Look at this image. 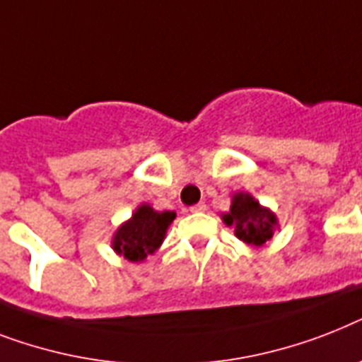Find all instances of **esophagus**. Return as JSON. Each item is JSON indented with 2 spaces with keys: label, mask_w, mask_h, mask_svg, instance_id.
Masks as SVG:
<instances>
[{
  "label": "esophagus",
  "mask_w": 362,
  "mask_h": 362,
  "mask_svg": "<svg viewBox=\"0 0 362 362\" xmlns=\"http://www.w3.org/2000/svg\"><path fill=\"white\" fill-rule=\"evenodd\" d=\"M190 211H192V213H202V211H205V204L204 202H199V204L192 205V207H190Z\"/></svg>",
  "instance_id": "34e87169"
}]
</instances>
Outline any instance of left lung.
I'll list each match as a JSON object with an SVG mask.
<instances>
[{
	"label": "left lung",
	"mask_w": 362,
	"mask_h": 362,
	"mask_svg": "<svg viewBox=\"0 0 362 362\" xmlns=\"http://www.w3.org/2000/svg\"><path fill=\"white\" fill-rule=\"evenodd\" d=\"M222 221L226 226H233L237 239L256 248L263 247L279 226L273 211L262 207L258 199L247 192L233 194L230 213H224Z\"/></svg>",
	"instance_id": "1"
}]
</instances>
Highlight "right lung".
I'll return each mask as SVG.
<instances>
[{
	"label": "right lung",
	"mask_w": 362,
	"mask_h": 362,
	"mask_svg": "<svg viewBox=\"0 0 362 362\" xmlns=\"http://www.w3.org/2000/svg\"><path fill=\"white\" fill-rule=\"evenodd\" d=\"M175 218L173 211H155L151 205L141 204L132 213L127 222H123L114 239L112 247L119 256L129 262H144V259L163 245L168 226Z\"/></svg>",
	"instance_id": "1"
}]
</instances>
